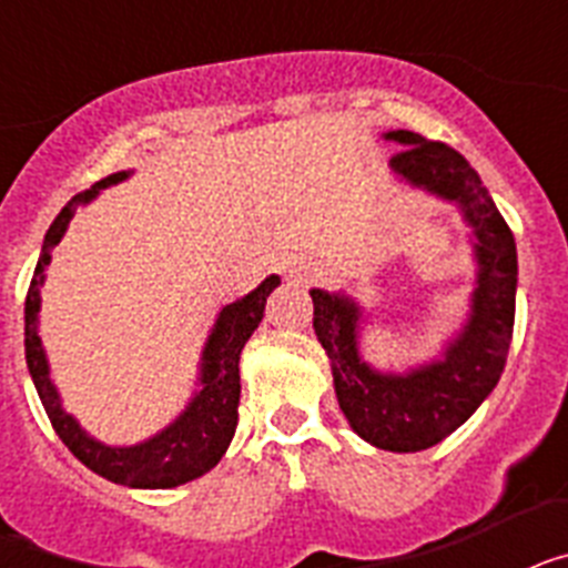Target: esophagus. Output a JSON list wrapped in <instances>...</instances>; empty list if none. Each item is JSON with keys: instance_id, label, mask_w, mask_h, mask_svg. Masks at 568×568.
Instances as JSON below:
<instances>
[{"instance_id": "1", "label": "esophagus", "mask_w": 568, "mask_h": 568, "mask_svg": "<svg viewBox=\"0 0 568 568\" xmlns=\"http://www.w3.org/2000/svg\"><path fill=\"white\" fill-rule=\"evenodd\" d=\"M284 273H287V278L298 281V284H307V281H315L318 278L324 270L315 264V261H307V258H293L284 264Z\"/></svg>"}]
</instances>
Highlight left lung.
<instances>
[{
  "label": "left lung",
  "instance_id": "left-lung-1",
  "mask_svg": "<svg viewBox=\"0 0 568 568\" xmlns=\"http://www.w3.org/2000/svg\"><path fill=\"white\" fill-rule=\"evenodd\" d=\"M386 139L404 144L393 155L395 173L458 202L475 224L480 273L469 327L446 349L444 361L404 378L373 373L358 358V307L353 301L313 290V327L327 349L335 395L355 433L378 449L420 453L469 420L500 381L515 327L518 253L509 224L458 150L444 142H426L413 130H393Z\"/></svg>",
  "mask_w": 568,
  "mask_h": 568
}]
</instances>
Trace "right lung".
Masks as SVG:
<instances>
[{"label": "right lung", "mask_w": 568, "mask_h": 568, "mask_svg": "<svg viewBox=\"0 0 568 568\" xmlns=\"http://www.w3.org/2000/svg\"><path fill=\"white\" fill-rule=\"evenodd\" d=\"M124 173H115L97 182L90 190H82L70 199L57 215V222L50 224L44 235L42 255L33 270V281L28 287L24 298V358H28L30 378L37 384V393L42 398L44 413L50 424L68 446L70 453L77 455L88 469H93L102 478L113 480L122 486H135V489H170V486L187 484L193 478H202L204 471L213 469L222 455L227 453L230 440H233L235 424H239V358L241 349L253 335L264 318V304L267 295L278 287V275H270L241 301L222 310L215 321L213 335L204 346V369L202 384L204 389L187 406V413L168 426L162 435L144 440L139 446H102L79 429V424L70 418L59 404V395L48 378V361H44L42 344L37 335V313H39V284L44 281V267L50 264V250L62 241L70 219L79 210V204L90 202L108 184L122 182Z\"/></svg>", "instance_id": "right-lung-1"}]
</instances>
